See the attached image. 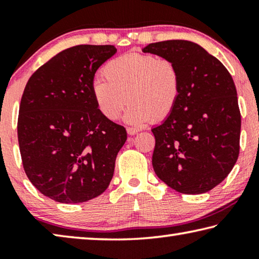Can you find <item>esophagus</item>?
Instances as JSON below:
<instances>
[{"mask_svg": "<svg viewBox=\"0 0 259 259\" xmlns=\"http://www.w3.org/2000/svg\"><path fill=\"white\" fill-rule=\"evenodd\" d=\"M126 133H128V135L134 136V135L139 133V129H137V128H128V129H126Z\"/></svg>", "mask_w": 259, "mask_h": 259, "instance_id": "34e87169", "label": "esophagus"}]
</instances>
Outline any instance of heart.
Here are the masks:
<instances>
[{
  "mask_svg": "<svg viewBox=\"0 0 259 259\" xmlns=\"http://www.w3.org/2000/svg\"><path fill=\"white\" fill-rule=\"evenodd\" d=\"M103 74L105 78L93 82L91 94L98 111L109 121H115L129 102L125 123L161 122L175 111L181 98V74L169 59L130 52L109 60Z\"/></svg>",
  "mask_w": 259,
  "mask_h": 259,
  "instance_id": "1",
  "label": "heart"
}]
</instances>
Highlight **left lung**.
Segmentation results:
<instances>
[{
  "mask_svg": "<svg viewBox=\"0 0 259 259\" xmlns=\"http://www.w3.org/2000/svg\"><path fill=\"white\" fill-rule=\"evenodd\" d=\"M143 52L174 61L182 82L175 111L152 128L156 176L184 194L212 190L239 156L241 114L233 78L216 57L194 42L150 43Z\"/></svg>",
  "mask_w": 259,
  "mask_h": 259,
  "instance_id": "obj_1",
  "label": "left lung"
}]
</instances>
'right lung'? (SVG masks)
Here are the masks:
<instances>
[{
    "label": "right lung",
    "instance_id": "add662e5",
    "mask_svg": "<svg viewBox=\"0 0 259 259\" xmlns=\"http://www.w3.org/2000/svg\"><path fill=\"white\" fill-rule=\"evenodd\" d=\"M114 46H76L59 52L29 77L21 97L18 142L30 183L57 202L97 198L111 183L126 140L122 125L98 111L95 74Z\"/></svg>",
    "mask_w": 259,
    "mask_h": 259
}]
</instances>
